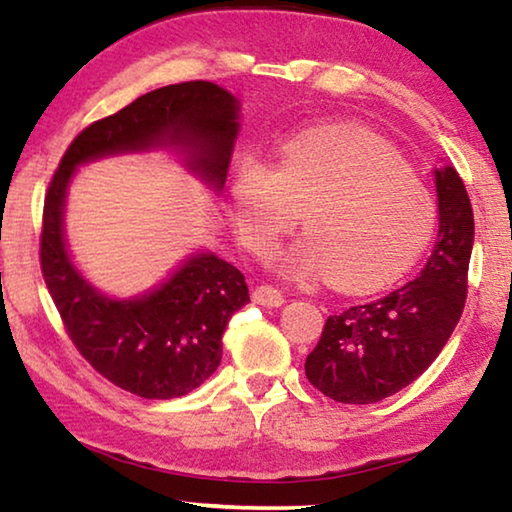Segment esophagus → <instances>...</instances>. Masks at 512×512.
I'll use <instances>...</instances> for the list:
<instances>
[{"label":"esophagus","instance_id":"obj_1","mask_svg":"<svg viewBox=\"0 0 512 512\" xmlns=\"http://www.w3.org/2000/svg\"><path fill=\"white\" fill-rule=\"evenodd\" d=\"M253 302L262 307H282L284 305V296L275 287H268V284H262L253 291Z\"/></svg>","mask_w":512,"mask_h":512}]
</instances>
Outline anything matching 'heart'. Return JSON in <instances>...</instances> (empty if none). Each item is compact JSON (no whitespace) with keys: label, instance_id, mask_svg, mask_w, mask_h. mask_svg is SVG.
Instances as JSON below:
<instances>
[{"label":"heart","instance_id":"heart-1","mask_svg":"<svg viewBox=\"0 0 512 512\" xmlns=\"http://www.w3.org/2000/svg\"><path fill=\"white\" fill-rule=\"evenodd\" d=\"M241 244L264 255L296 228L271 266L296 282L332 275L343 291H375L427 250L436 201L388 146L361 131L314 128L282 146L271 169L246 160L230 185Z\"/></svg>","mask_w":512,"mask_h":512}]
</instances>
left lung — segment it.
<instances>
[{
  "mask_svg": "<svg viewBox=\"0 0 512 512\" xmlns=\"http://www.w3.org/2000/svg\"><path fill=\"white\" fill-rule=\"evenodd\" d=\"M436 173L438 239L413 282L329 316L305 361L307 379L343 404H375L427 370L452 336L467 298L474 244L470 196L452 164Z\"/></svg>",
  "mask_w": 512,
  "mask_h": 512,
  "instance_id": "left-lung-1",
  "label": "left lung"
}]
</instances>
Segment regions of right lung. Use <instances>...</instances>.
I'll use <instances>...</instances> for the list:
<instances>
[{"label":"right lung","mask_w":512,"mask_h":512,"mask_svg":"<svg viewBox=\"0 0 512 512\" xmlns=\"http://www.w3.org/2000/svg\"><path fill=\"white\" fill-rule=\"evenodd\" d=\"M241 103L210 81L167 85L94 121L69 144L49 183L40 264L69 339L112 384L146 400L192 393L221 363V336L248 305L239 268L210 250L187 255L167 280L131 298L90 284L65 239L67 189L76 169L126 153L173 151L203 185L223 192Z\"/></svg>","instance_id":"add662e5"}]
</instances>
